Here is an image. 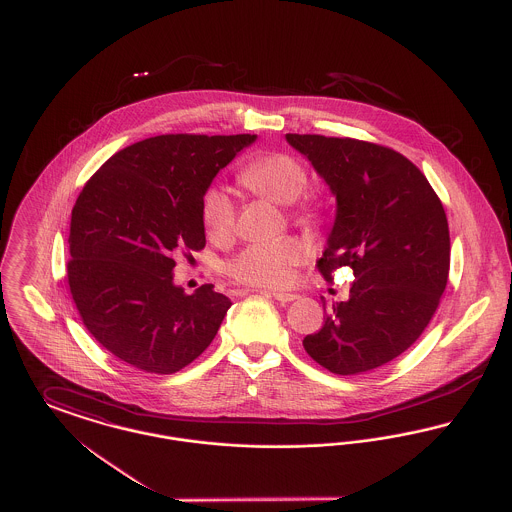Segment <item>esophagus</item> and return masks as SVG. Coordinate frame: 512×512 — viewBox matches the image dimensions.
Instances as JSON below:
<instances>
[{"label":"esophagus","instance_id":"34e87169","mask_svg":"<svg viewBox=\"0 0 512 512\" xmlns=\"http://www.w3.org/2000/svg\"><path fill=\"white\" fill-rule=\"evenodd\" d=\"M272 297H274L276 301H282V303H290V301H295L299 295H295V293L272 292Z\"/></svg>","mask_w":512,"mask_h":512}]
</instances>
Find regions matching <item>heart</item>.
Instances as JSON below:
<instances>
[{
    "instance_id": "1",
    "label": "heart",
    "mask_w": 512,
    "mask_h": 512,
    "mask_svg": "<svg viewBox=\"0 0 512 512\" xmlns=\"http://www.w3.org/2000/svg\"><path fill=\"white\" fill-rule=\"evenodd\" d=\"M242 184L255 194L265 195L280 205H290L307 186L303 165L288 153H265L249 161L240 172ZM301 215H307L303 205ZM201 220L213 238H228L234 232L236 207L232 197L220 188L207 190L201 199ZM307 257V251L295 238H280L263 244L247 245L228 261L230 278L245 286L284 288L293 280V270Z\"/></svg>"
}]
</instances>
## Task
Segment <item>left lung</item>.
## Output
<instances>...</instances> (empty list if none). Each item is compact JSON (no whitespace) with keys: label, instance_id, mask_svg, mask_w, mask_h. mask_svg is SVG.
Here are the masks:
<instances>
[{"label":"left lung","instance_id":"obj_1","mask_svg":"<svg viewBox=\"0 0 512 512\" xmlns=\"http://www.w3.org/2000/svg\"><path fill=\"white\" fill-rule=\"evenodd\" d=\"M286 140L336 195L320 274H355L349 299L330 307L303 347L334 374H363L407 351L434 317L449 276L447 217L426 176L390 147L318 134Z\"/></svg>","mask_w":512,"mask_h":512}]
</instances>
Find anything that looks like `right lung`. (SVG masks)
Wrapping results in <instances>:
<instances>
[{
  "instance_id": "right-lung-1",
  "label": "right lung",
  "mask_w": 512,
  "mask_h": 512,
  "mask_svg": "<svg viewBox=\"0 0 512 512\" xmlns=\"http://www.w3.org/2000/svg\"><path fill=\"white\" fill-rule=\"evenodd\" d=\"M255 134H163L124 147L86 182L71 217L67 278L88 332L151 374L190 365L213 341L230 299L174 284L176 257L205 247L201 199Z\"/></svg>"
}]
</instances>
